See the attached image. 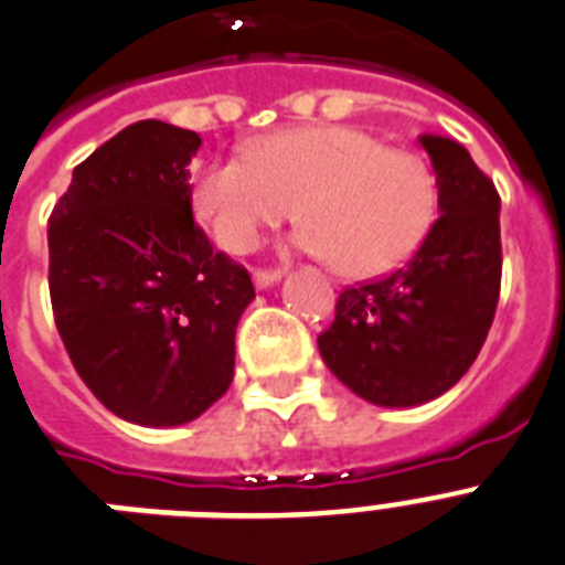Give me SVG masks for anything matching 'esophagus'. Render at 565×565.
<instances>
[{"instance_id": "esophagus-1", "label": "esophagus", "mask_w": 565, "mask_h": 565, "mask_svg": "<svg viewBox=\"0 0 565 565\" xmlns=\"http://www.w3.org/2000/svg\"><path fill=\"white\" fill-rule=\"evenodd\" d=\"M281 276H284V269H255L253 281L258 289H267L276 281H281Z\"/></svg>"}]
</instances>
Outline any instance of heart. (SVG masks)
Masks as SVG:
<instances>
[{"label":"heart","instance_id":"heart-1","mask_svg":"<svg viewBox=\"0 0 565 565\" xmlns=\"http://www.w3.org/2000/svg\"><path fill=\"white\" fill-rule=\"evenodd\" d=\"M298 207L296 247L332 258L341 276L401 267L429 233L438 184L429 164L355 127L312 125L262 136L247 156L204 164L190 207L227 253H249Z\"/></svg>","mask_w":565,"mask_h":565}]
</instances>
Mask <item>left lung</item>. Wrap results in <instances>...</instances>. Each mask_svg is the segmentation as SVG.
<instances>
[{
    "mask_svg": "<svg viewBox=\"0 0 565 565\" xmlns=\"http://www.w3.org/2000/svg\"><path fill=\"white\" fill-rule=\"evenodd\" d=\"M438 184V222L409 262L347 287L318 335L323 364L375 406H418L475 364L500 296V195L463 145L420 136Z\"/></svg>",
    "mask_w": 565,
    "mask_h": 565,
    "instance_id": "obj_1",
    "label": "left lung"
}]
</instances>
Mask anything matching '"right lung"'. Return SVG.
Listing matches in <instances>:
<instances>
[{"mask_svg": "<svg viewBox=\"0 0 565 565\" xmlns=\"http://www.w3.org/2000/svg\"><path fill=\"white\" fill-rule=\"evenodd\" d=\"M199 134L136 121L73 170L47 222L56 330L87 390L141 426L195 420L233 384L249 273L190 207Z\"/></svg>", "mask_w": 565, "mask_h": 565, "instance_id": "add662e5", "label": "right lung"}]
</instances>
